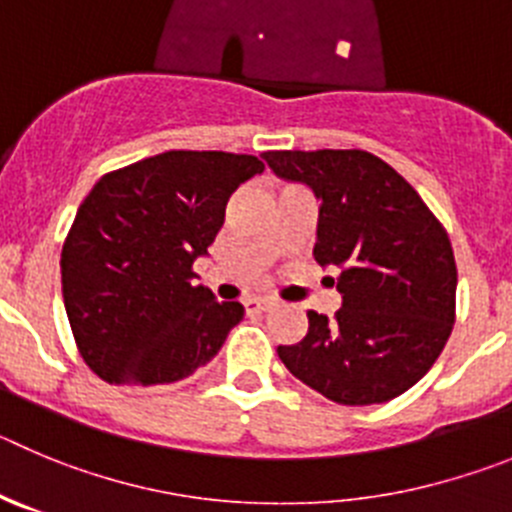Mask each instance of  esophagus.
<instances>
[{
	"label": "esophagus",
	"mask_w": 512,
	"mask_h": 512,
	"mask_svg": "<svg viewBox=\"0 0 512 512\" xmlns=\"http://www.w3.org/2000/svg\"><path fill=\"white\" fill-rule=\"evenodd\" d=\"M243 307H246V312H266V309L274 307V299H269V297H248L246 302H243Z\"/></svg>",
	"instance_id": "esophagus-1"
}]
</instances>
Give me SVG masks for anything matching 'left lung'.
Wrapping results in <instances>:
<instances>
[{
  "instance_id": "left-lung-1",
  "label": "left lung",
  "mask_w": 512,
  "mask_h": 512,
  "mask_svg": "<svg viewBox=\"0 0 512 512\" xmlns=\"http://www.w3.org/2000/svg\"><path fill=\"white\" fill-rule=\"evenodd\" d=\"M264 159L279 180L314 192V259L340 269L342 307L332 320L307 312V335L279 345L281 363L345 406L401 396L434 365L454 325L457 266L447 231L391 164L363 149Z\"/></svg>"
}]
</instances>
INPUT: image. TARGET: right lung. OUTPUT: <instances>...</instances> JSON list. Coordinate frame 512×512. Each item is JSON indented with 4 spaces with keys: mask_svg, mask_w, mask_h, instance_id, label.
I'll use <instances>...</instances> for the list:
<instances>
[{
    "mask_svg": "<svg viewBox=\"0 0 512 512\" xmlns=\"http://www.w3.org/2000/svg\"><path fill=\"white\" fill-rule=\"evenodd\" d=\"M253 154L164 152L109 172L75 213L60 253L63 302L83 360L114 386H157L218 355L243 317L195 284L192 264L225 220Z\"/></svg>",
    "mask_w": 512,
    "mask_h": 512,
    "instance_id": "add662e5",
    "label": "right lung"
}]
</instances>
